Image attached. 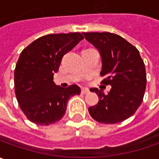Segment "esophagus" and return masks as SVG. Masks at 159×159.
I'll list each match as a JSON object with an SVG mask.
<instances>
[{
  "instance_id": "34e87169",
  "label": "esophagus",
  "mask_w": 159,
  "mask_h": 159,
  "mask_svg": "<svg viewBox=\"0 0 159 159\" xmlns=\"http://www.w3.org/2000/svg\"><path fill=\"white\" fill-rule=\"evenodd\" d=\"M89 89H87V88H82L81 89V93L82 94H87V93H89Z\"/></svg>"
}]
</instances>
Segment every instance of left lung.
Wrapping results in <instances>:
<instances>
[{
    "mask_svg": "<svg viewBox=\"0 0 159 159\" xmlns=\"http://www.w3.org/2000/svg\"><path fill=\"white\" fill-rule=\"evenodd\" d=\"M85 39L100 51L102 84L111 85L105 94L98 88V102L89 107L90 116L98 122L115 124L131 117L141 106L146 88V71L136 47L122 37L111 32H84Z\"/></svg>",
    "mask_w": 159,
    "mask_h": 159,
    "instance_id": "obj_1",
    "label": "left lung"
}]
</instances>
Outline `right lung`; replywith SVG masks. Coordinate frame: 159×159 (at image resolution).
Wrapping results in <instances>:
<instances>
[{
  "label": "right lung",
  "instance_id": "obj_1",
  "mask_svg": "<svg viewBox=\"0 0 159 159\" xmlns=\"http://www.w3.org/2000/svg\"><path fill=\"white\" fill-rule=\"evenodd\" d=\"M83 39L80 32L48 34L22 51L15 69V92L30 121L42 126L57 122L65 114L69 98L80 94L77 85L61 88L52 80L63 55Z\"/></svg>",
  "mask_w": 159,
  "mask_h": 159
}]
</instances>
